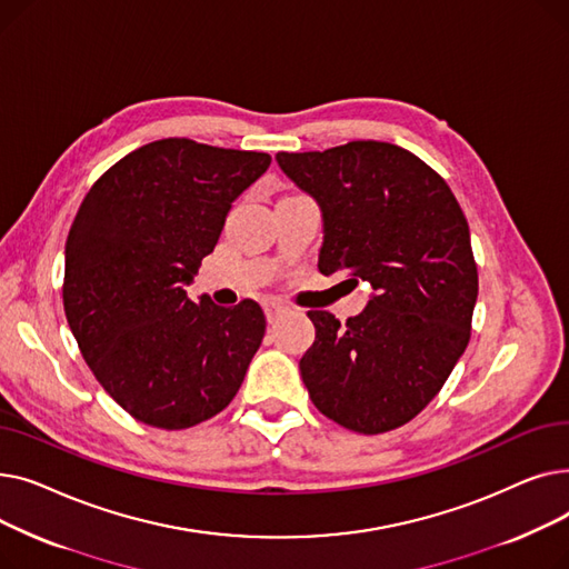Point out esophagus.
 <instances>
[{"instance_id": "34e87169", "label": "esophagus", "mask_w": 569, "mask_h": 569, "mask_svg": "<svg viewBox=\"0 0 569 569\" xmlns=\"http://www.w3.org/2000/svg\"><path fill=\"white\" fill-rule=\"evenodd\" d=\"M262 309H264V316H267V322H269V325L277 322V320L288 311L281 302H264Z\"/></svg>"}]
</instances>
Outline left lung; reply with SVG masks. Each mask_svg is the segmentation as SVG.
Returning <instances> with one entry per match:
<instances>
[{"label":"left lung","mask_w":569,"mask_h":569,"mask_svg":"<svg viewBox=\"0 0 569 569\" xmlns=\"http://www.w3.org/2000/svg\"><path fill=\"white\" fill-rule=\"evenodd\" d=\"M277 161L322 209L320 272L376 290L346 325L309 311L316 341L300 360L309 397L350 431L399 429L442 390L470 341L468 221L445 179L392 142L352 140Z\"/></svg>","instance_id":"left-lung-1"}]
</instances>
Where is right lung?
I'll use <instances>...</instances> for the list:
<instances>
[{
	"label": "right lung",
	"instance_id": "obj_1",
	"mask_svg": "<svg viewBox=\"0 0 569 569\" xmlns=\"http://www.w3.org/2000/svg\"><path fill=\"white\" fill-rule=\"evenodd\" d=\"M272 157L163 138L87 191L67 237L64 313L87 367L138 422L179 431L221 412L264 337L253 300L191 302L232 200Z\"/></svg>",
	"mask_w": 569,
	"mask_h": 569
}]
</instances>
